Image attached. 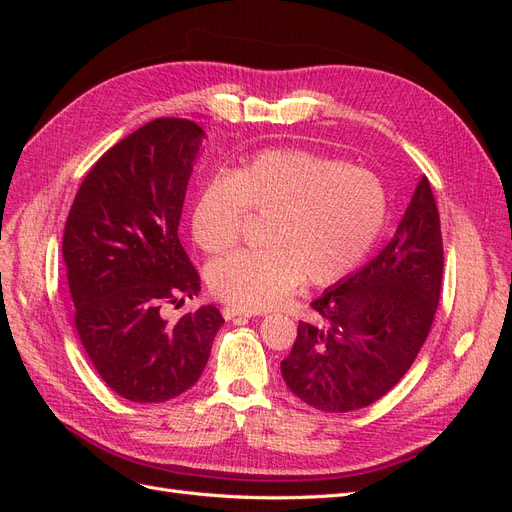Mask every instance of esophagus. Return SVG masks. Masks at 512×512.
Masks as SVG:
<instances>
[{"instance_id":"1","label":"esophagus","mask_w":512,"mask_h":512,"mask_svg":"<svg viewBox=\"0 0 512 512\" xmlns=\"http://www.w3.org/2000/svg\"><path fill=\"white\" fill-rule=\"evenodd\" d=\"M222 314L226 320H232V318H239V316H245V318H252L256 316V312H247V309H241V307H235V305H226L222 309Z\"/></svg>"}]
</instances>
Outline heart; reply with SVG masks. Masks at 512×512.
<instances>
[{"mask_svg":"<svg viewBox=\"0 0 512 512\" xmlns=\"http://www.w3.org/2000/svg\"><path fill=\"white\" fill-rule=\"evenodd\" d=\"M389 200L382 181L309 149H265L200 185L190 235L205 254L237 243L247 215L262 218L260 250L211 262L215 297L258 312L280 303L299 282L329 286L361 265L378 241Z\"/></svg>","mask_w":512,"mask_h":512,"instance_id":"b5f03b06","label":"heart"}]
</instances>
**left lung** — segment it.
Returning <instances> with one entry per match:
<instances>
[{
  "label": "left lung",
  "instance_id": "left-lung-1",
  "mask_svg": "<svg viewBox=\"0 0 512 512\" xmlns=\"http://www.w3.org/2000/svg\"><path fill=\"white\" fill-rule=\"evenodd\" d=\"M442 232L427 177L393 239L312 301L282 361L288 389L324 412L371 406L404 378L429 335L442 286Z\"/></svg>",
  "mask_w": 512,
  "mask_h": 512
}]
</instances>
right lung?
Masks as SVG:
<instances>
[{
    "label": "right lung",
    "mask_w": 512,
    "mask_h": 512,
    "mask_svg": "<svg viewBox=\"0 0 512 512\" xmlns=\"http://www.w3.org/2000/svg\"><path fill=\"white\" fill-rule=\"evenodd\" d=\"M203 138L188 119L149 121L91 166L68 213L61 252L76 331L100 378L136 404L188 391L224 322L213 305L175 322L160 314L200 292L177 230Z\"/></svg>",
    "instance_id": "1"
}]
</instances>
